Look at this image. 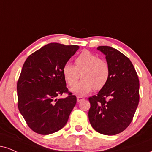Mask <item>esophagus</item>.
I'll return each mask as SVG.
<instances>
[{
    "instance_id": "1",
    "label": "esophagus",
    "mask_w": 152,
    "mask_h": 152,
    "mask_svg": "<svg viewBox=\"0 0 152 152\" xmlns=\"http://www.w3.org/2000/svg\"><path fill=\"white\" fill-rule=\"evenodd\" d=\"M85 98H83V97H81V96H77V102H81L82 100H83Z\"/></svg>"
}]
</instances>
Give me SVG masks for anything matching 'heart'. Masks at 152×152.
I'll return each mask as SVG.
<instances>
[{
  "instance_id": "b5f03b06",
  "label": "heart",
  "mask_w": 152,
  "mask_h": 152,
  "mask_svg": "<svg viewBox=\"0 0 152 152\" xmlns=\"http://www.w3.org/2000/svg\"><path fill=\"white\" fill-rule=\"evenodd\" d=\"M62 73L66 81L74 86L81 74L82 80L71 89L74 94L84 96L95 88L100 90L105 86L110 78V66L107 61L98 58L89 51H83L75 59V66L65 64Z\"/></svg>"
}]
</instances>
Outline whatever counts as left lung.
<instances>
[{"mask_svg": "<svg viewBox=\"0 0 152 152\" xmlns=\"http://www.w3.org/2000/svg\"><path fill=\"white\" fill-rule=\"evenodd\" d=\"M97 49L105 56L110 73L105 86L88 98V119L100 134H118L129 125L138 106V76L130 60L118 49L108 46Z\"/></svg>", "mask_w": 152, "mask_h": 152, "instance_id": "left-lung-1", "label": "left lung"}]
</instances>
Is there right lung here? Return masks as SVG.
<instances>
[{
  "mask_svg": "<svg viewBox=\"0 0 152 152\" xmlns=\"http://www.w3.org/2000/svg\"><path fill=\"white\" fill-rule=\"evenodd\" d=\"M79 49L50 43L32 53L24 63L17 84L18 109L27 125L47 135L64 127L76 103L68 92L62 69ZM64 92L69 96L57 98Z\"/></svg>",
  "mask_w": 152,
  "mask_h": 152,
  "instance_id": "add662e5",
  "label": "right lung"
}]
</instances>
